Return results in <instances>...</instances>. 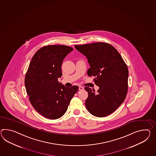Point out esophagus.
<instances>
[{"mask_svg":"<svg viewBox=\"0 0 156 156\" xmlns=\"http://www.w3.org/2000/svg\"><path fill=\"white\" fill-rule=\"evenodd\" d=\"M84 87H82V86H79V90L80 91H82V90H83Z\"/></svg>","mask_w":156,"mask_h":156,"instance_id":"1","label":"esophagus"}]
</instances>
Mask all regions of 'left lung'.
I'll return each instance as SVG.
<instances>
[{
	"label": "left lung",
	"instance_id": "1",
	"mask_svg": "<svg viewBox=\"0 0 156 156\" xmlns=\"http://www.w3.org/2000/svg\"><path fill=\"white\" fill-rule=\"evenodd\" d=\"M76 49L87 58L89 76L95 77L98 92L84 87L88 96L85 105L88 111L98 117L112 114L124 101L128 90L129 70L121 55L108 43L97 42L75 45Z\"/></svg>",
	"mask_w": 156,
	"mask_h": 156
}]
</instances>
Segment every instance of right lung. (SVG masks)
<instances>
[{"mask_svg":"<svg viewBox=\"0 0 156 156\" xmlns=\"http://www.w3.org/2000/svg\"><path fill=\"white\" fill-rule=\"evenodd\" d=\"M73 48L63 45L43 47L35 53L27 71L25 85L32 106L51 119L61 117L68 109L78 87H65L58 81L62 76L61 65Z\"/></svg>","mask_w":156,"mask_h":156,"instance_id":"right-lung-1","label":"right lung"}]
</instances>
